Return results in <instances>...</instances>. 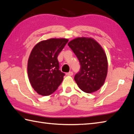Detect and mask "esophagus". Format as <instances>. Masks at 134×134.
<instances>
[{
  "label": "esophagus",
  "mask_w": 134,
  "mask_h": 134,
  "mask_svg": "<svg viewBox=\"0 0 134 134\" xmlns=\"http://www.w3.org/2000/svg\"><path fill=\"white\" fill-rule=\"evenodd\" d=\"M66 75H67V76H72V75H73V72H71V71H70L69 72H67V73H66Z\"/></svg>",
  "instance_id": "obj_1"
}]
</instances>
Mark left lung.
Returning a JSON list of instances; mask_svg holds the SVG:
<instances>
[{
	"instance_id": "left-lung-1",
	"label": "left lung",
	"mask_w": 134,
	"mask_h": 134,
	"mask_svg": "<svg viewBox=\"0 0 134 134\" xmlns=\"http://www.w3.org/2000/svg\"><path fill=\"white\" fill-rule=\"evenodd\" d=\"M68 45L77 57L81 70L74 79L83 92L92 93L103 86L108 73V60L103 48L91 37H77Z\"/></svg>"
}]
</instances>
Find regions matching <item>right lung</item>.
I'll return each mask as SVG.
<instances>
[{"label": "right lung", "mask_w": 134, "mask_h": 134, "mask_svg": "<svg viewBox=\"0 0 134 134\" xmlns=\"http://www.w3.org/2000/svg\"><path fill=\"white\" fill-rule=\"evenodd\" d=\"M69 41L67 38H52L38 42L27 61V75L31 86L42 96L52 94L63 80L58 56Z\"/></svg>", "instance_id": "obj_1"}]
</instances>
